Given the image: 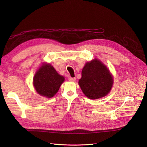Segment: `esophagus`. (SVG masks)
<instances>
[{"label":"esophagus","mask_w":147,"mask_h":147,"mask_svg":"<svg viewBox=\"0 0 147 147\" xmlns=\"http://www.w3.org/2000/svg\"><path fill=\"white\" fill-rule=\"evenodd\" d=\"M69 80L70 82H75L76 80V78H72V77H69Z\"/></svg>","instance_id":"esophagus-1"}]
</instances>
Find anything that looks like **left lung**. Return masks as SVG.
Returning a JSON list of instances; mask_svg holds the SVG:
<instances>
[{"mask_svg":"<svg viewBox=\"0 0 147 147\" xmlns=\"http://www.w3.org/2000/svg\"><path fill=\"white\" fill-rule=\"evenodd\" d=\"M78 83L88 98L97 99L109 94L113 79L107 67L101 61L94 59L84 66Z\"/></svg>","mask_w":147,"mask_h":147,"instance_id":"obj_1","label":"left lung"}]
</instances>
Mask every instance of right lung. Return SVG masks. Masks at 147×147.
<instances>
[{
	"label": "right lung",
	"instance_id": "add662e5",
	"mask_svg": "<svg viewBox=\"0 0 147 147\" xmlns=\"http://www.w3.org/2000/svg\"><path fill=\"white\" fill-rule=\"evenodd\" d=\"M64 81V77L50 64H43L35 73L33 84L38 94L50 98L54 96Z\"/></svg>",
	"mask_w": 147,
	"mask_h": 147
}]
</instances>
